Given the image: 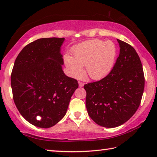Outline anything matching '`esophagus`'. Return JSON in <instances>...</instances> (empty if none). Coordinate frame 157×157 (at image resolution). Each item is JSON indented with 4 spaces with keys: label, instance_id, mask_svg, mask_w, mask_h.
<instances>
[{
    "label": "esophagus",
    "instance_id": "esophagus-1",
    "mask_svg": "<svg viewBox=\"0 0 157 157\" xmlns=\"http://www.w3.org/2000/svg\"><path fill=\"white\" fill-rule=\"evenodd\" d=\"M78 84H79V87H82V86H84V84L83 82H79Z\"/></svg>",
    "mask_w": 157,
    "mask_h": 157
}]
</instances>
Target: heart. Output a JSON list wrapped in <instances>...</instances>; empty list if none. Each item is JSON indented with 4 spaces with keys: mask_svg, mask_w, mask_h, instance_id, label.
<instances>
[{
    "mask_svg": "<svg viewBox=\"0 0 157 157\" xmlns=\"http://www.w3.org/2000/svg\"><path fill=\"white\" fill-rule=\"evenodd\" d=\"M73 57L66 54L63 62L69 75L82 78L84 74L83 66L93 79H100L109 73L115 63L117 47L113 41L93 39L73 48Z\"/></svg>",
    "mask_w": 157,
    "mask_h": 157,
    "instance_id": "b5f03b06",
    "label": "heart"
}]
</instances>
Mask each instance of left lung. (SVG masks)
<instances>
[{
	"label": "left lung",
	"mask_w": 157,
	"mask_h": 157,
	"mask_svg": "<svg viewBox=\"0 0 157 157\" xmlns=\"http://www.w3.org/2000/svg\"><path fill=\"white\" fill-rule=\"evenodd\" d=\"M120 54L109 75L85 84L87 112L95 123L107 128L121 125L139 108L144 91L141 62L129 44L117 39Z\"/></svg>",
	"instance_id": "8db88e82"
}]
</instances>
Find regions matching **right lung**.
I'll return each mask as SVG.
<instances>
[{
    "label": "right lung",
    "instance_id": "right-lung-1",
    "mask_svg": "<svg viewBox=\"0 0 157 157\" xmlns=\"http://www.w3.org/2000/svg\"><path fill=\"white\" fill-rule=\"evenodd\" d=\"M64 38H42L29 44L15 60L11 86L16 107L33 125L49 128L66 115L76 79L62 70Z\"/></svg>",
    "mask_w": 157,
    "mask_h": 157
}]
</instances>
